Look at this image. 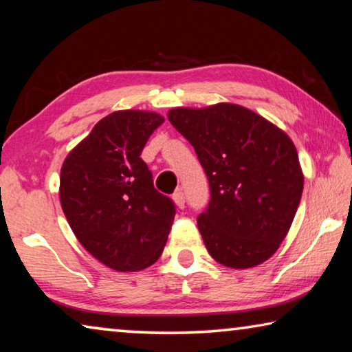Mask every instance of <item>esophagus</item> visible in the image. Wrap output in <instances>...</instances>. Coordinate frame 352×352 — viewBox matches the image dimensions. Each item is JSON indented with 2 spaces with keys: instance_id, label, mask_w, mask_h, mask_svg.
<instances>
[{
  "instance_id": "esophagus-1",
  "label": "esophagus",
  "mask_w": 352,
  "mask_h": 352,
  "mask_svg": "<svg viewBox=\"0 0 352 352\" xmlns=\"http://www.w3.org/2000/svg\"><path fill=\"white\" fill-rule=\"evenodd\" d=\"M172 199H174L175 205L178 206V208L183 210L185 208V194H183L182 189H178V191L174 192V196H172Z\"/></svg>"
}]
</instances>
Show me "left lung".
Masks as SVG:
<instances>
[{"label": "left lung", "mask_w": 352, "mask_h": 352, "mask_svg": "<svg viewBox=\"0 0 352 352\" xmlns=\"http://www.w3.org/2000/svg\"><path fill=\"white\" fill-rule=\"evenodd\" d=\"M169 122L194 147L210 183L197 217L217 263L246 270L276 254L304 189L296 147L285 131L244 106L174 108Z\"/></svg>", "instance_id": "obj_1"}]
</instances>
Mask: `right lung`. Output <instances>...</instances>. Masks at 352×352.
Here are the masks:
<instances>
[{
    "mask_svg": "<svg viewBox=\"0 0 352 352\" xmlns=\"http://www.w3.org/2000/svg\"><path fill=\"white\" fill-rule=\"evenodd\" d=\"M163 122L150 111H116L67 155L60 169L59 199L72 230L111 270H144L166 246L175 205L156 191L141 158Z\"/></svg>",
    "mask_w": 352,
    "mask_h": 352,
    "instance_id": "right-lung-1",
    "label": "right lung"
}]
</instances>
